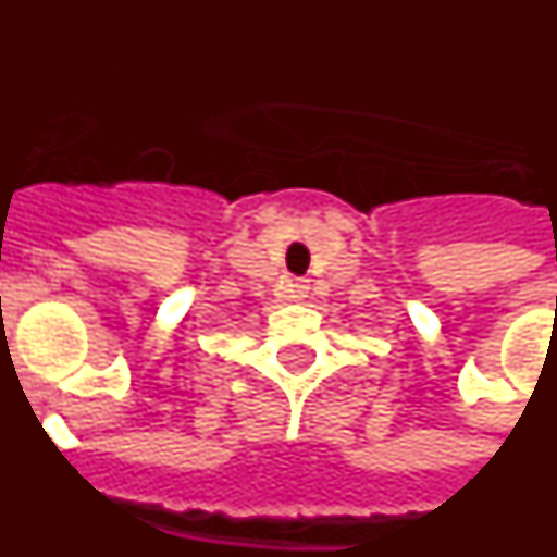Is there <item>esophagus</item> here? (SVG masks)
I'll use <instances>...</instances> for the list:
<instances>
[{"mask_svg":"<svg viewBox=\"0 0 557 557\" xmlns=\"http://www.w3.org/2000/svg\"><path fill=\"white\" fill-rule=\"evenodd\" d=\"M307 289H309L307 278H289V282L284 284V295H287V298H304Z\"/></svg>","mask_w":557,"mask_h":557,"instance_id":"obj_1","label":"esophagus"}]
</instances>
